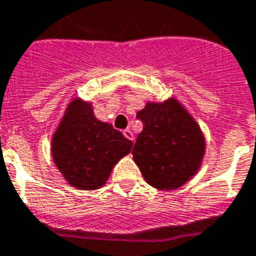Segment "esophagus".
Wrapping results in <instances>:
<instances>
[{"instance_id": "34e87169", "label": "esophagus", "mask_w": 256, "mask_h": 256, "mask_svg": "<svg viewBox=\"0 0 256 256\" xmlns=\"http://www.w3.org/2000/svg\"><path fill=\"white\" fill-rule=\"evenodd\" d=\"M122 134H124V136H126L128 140H134V134H132V130H124Z\"/></svg>"}]
</instances>
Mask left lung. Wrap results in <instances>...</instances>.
<instances>
[{"label": "left lung", "instance_id": "1", "mask_svg": "<svg viewBox=\"0 0 256 256\" xmlns=\"http://www.w3.org/2000/svg\"><path fill=\"white\" fill-rule=\"evenodd\" d=\"M138 118L143 130L132 156L144 180L161 191H173L190 182L202 166L206 139L187 108L174 96L147 100Z\"/></svg>", "mask_w": 256, "mask_h": 256}]
</instances>
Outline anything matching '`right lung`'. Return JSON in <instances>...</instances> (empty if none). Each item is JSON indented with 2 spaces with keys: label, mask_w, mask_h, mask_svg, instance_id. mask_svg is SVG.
Returning a JSON list of instances; mask_svg holds the SVG:
<instances>
[{
  "label": "right lung",
  "mask_w": 256,
  "mask_h": 256,
  "mask_svg": "<svg viewBox=\"0 0 256 256\" xmlns=\"http://www.w3.org/2000/svg\"><path fill=\"white\" fill-rule=\"evenodd\" d=\"M50 144L65 182L83 191L104 187L116 164L132 148V142L110 122L98 120L92 104L80 96L66 105Z\"/></svg>",
  "instance_id": "add662e5"
}]
</instances>
